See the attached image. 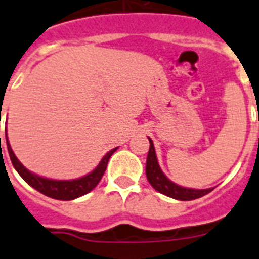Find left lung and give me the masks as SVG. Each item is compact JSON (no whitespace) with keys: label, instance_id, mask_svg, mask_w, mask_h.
I'll return each instance as SVG.
<instances>
[{"label":"left lung","instance_id":"1","mask_svg":"<svg viewBox=\"0 0 259 259\" xmlns=\"http://www.w3.org/2000/svg\"><path fill=\"white\" fill-rule=\"evenodd\" d=\"M150 141V149H149L148 159H146V177H148L149 184L153 186L157 191L167 195L170 198L180 199V201H191V199L201 198L203 195L213 190V189H188L182 188L180 185H176L174 182L166 177L162 173V170L159 167L158 161H157V155H155L154 145L153 141Z\"/></svg>","mask_w":259,"mask_h":259}]
</instances>
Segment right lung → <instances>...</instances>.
Wrapping results in <instances>:
<instances>
[{
    "instance_id": "add662e5",
    "label": "right lung",
    "mask_w": 259,
    "mask_h": 259,
    "mask_svg": "<svg viewBox=\"0 0 259 259\" xmlns=\"http://www.w3.org/2000/svg\"><path fill=\"white\" fill-rule=\"evenodd\" d=\"M6 145H8V151H9L10 161L13 163L14 169L18 171V174H20L21 177L24 178L25 182H27L31 188H34L35 190L42 193V194L48 195L50 198L61 199V201L75 199L78 198V197H81V195L88 194L89 191L93 190L97 185H98V182L101 181L102 176H104L105 170H106V166H108L109 158H110L111 154L117 150V148H115L113 149V150L109 151L108 154L101 159L100 165L97 166L92 173L85 176V177L71 181H57L38 177V176L30 173V171L18 161V158H17L16 154H14L13 150H12V148H10L8 137H6Z\"/></svg>"
}]
</instances>
